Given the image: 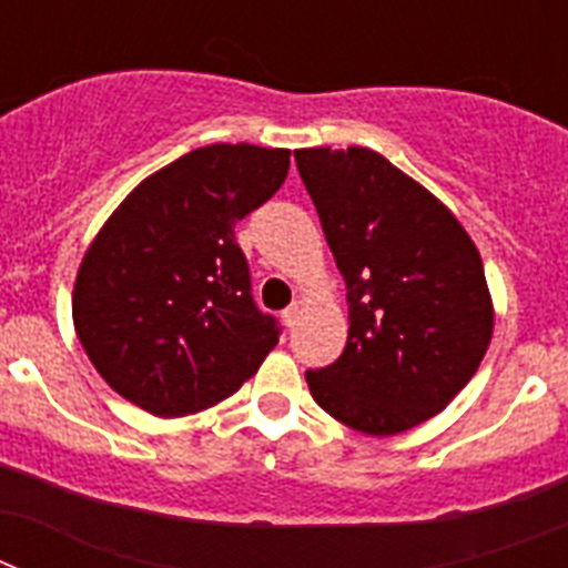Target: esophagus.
<instances>
[{"instance_id":"obj_1","label":"esophagus","mask_w":568,"mask_h":568,"mask_svg":"<svg viewBox=\"0 0 568 568\" xmlns=\"http://www.w3.org/2000/svg\"><path fill=\"white\" fill-rule=\"evenodd\" d=\"M301 318V304H293V307H287L284 313H281V321L287 324V327H295V321Z\"/></svg>"}]
</instances>
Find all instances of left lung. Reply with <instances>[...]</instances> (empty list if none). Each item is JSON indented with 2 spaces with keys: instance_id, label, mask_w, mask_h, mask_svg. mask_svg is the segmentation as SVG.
Listing matches in <instances>:
<instances>
[{
  "instance_id": "1",
  "label": "left lung",
  "mask_w": 568,
  "mask_h": 568,
  "mask_svg": "<svg viewBox=\"0 0 568 568\" xmlns=\"http://www.w3.org/2000/svg\"><path fill=\"white\" fill-rule=\"evenodd\" d=\"M295 162L349 304L344 353L310 369V393L358 433H406L484 361L495 327L484 261L458 219L375 150L310 148Z\"/></svg>"
}]
</instances>
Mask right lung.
I'll return each instance as SVG.
<instances>
[{
	"instance_id": "right-lung-1",
	"label": "right lung",
	"mask_w": 568,
	"mask_h": 568,
	"mask_svg": "<svg viewBox=\"0 0 568 568\" xmlns=\"http://www.w3.org/2000/svg\"><path fill=\"white\" fill-rule=\"evenodd\" d=\"M290 150L210 144L148 175L90 241L73 287L84 353L130 404L182 418L230 398L278 344L235 224L284 184Z\"/></svg>"
}]
</instances>
